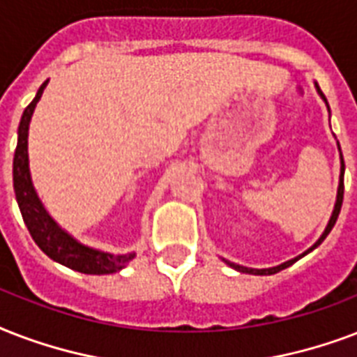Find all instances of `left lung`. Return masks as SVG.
<instances>
[{"label":"left lung","mask_w":357,"mask_h":357,"mask_svg":"<svg viewBox=\"0 0 357 357\" xmlns=\"http://www.w3.org/2000/svg\"><path fill=\"white\" fill-rule=\"evenodd\" d=\"M317 91H319V95L324 98L326 102V96L324 93L320 91V87L317 85ZM328 104V102H326ZM330 109V107H328ZM339 151H341V147H339ZM342 193H344V160H342V154H341V175H339V188H337V201H335V206H333V212H331V218H330V222H328V227L324 229V233H322V236H320L317 242H314L311 248H309L305 253H302L300 257H294V259H291V261H287L283 262V264H279V266H273V268H262V270H257V268H245V266H240V264H234V262H229L225 261L231 268H234V270H238V272H244V273H253V275H272V273H278L281 272V270H284V268H289L291 264H294V262L298 261V259H302L303 255H307L309 251H313L314 248H319L322 242H324V238L330 234V231L333 229V225H335L337 222V218H339V212H341V206H342Z\"/></svg>","instance_id":"1"}]
</instances>
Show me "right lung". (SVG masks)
<instances>
[{"label":"right lung","instance_id":"obj_1","mask_svg":"<svg viewBox=\"0 0 357 357\" xmlns=\"http://www.w3.org/2000/svg\"><path fill=\"white\" fill-rule=\"evenodd\" d=\"M46 85H48V79L38 87L37 96L24 109L20 126H18V143H16L15 162H13V182H15L16 201L20 206L22 218L35 244L55 262L73 268L76 272L93 273V275L119 272L134 259L135 253L112 255L106 251L93 250V248L79 244L78 240H74L52 220L33 188L31 175H29V158H27V132H29V121L35 112V106L40 100Z\"/></svg>","mask_w":357,"mask_h":357}]
</instances>
